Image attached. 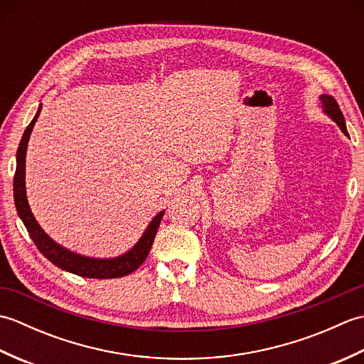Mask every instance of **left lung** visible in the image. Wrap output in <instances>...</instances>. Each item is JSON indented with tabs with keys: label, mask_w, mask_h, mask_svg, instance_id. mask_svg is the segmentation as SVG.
<instances>
[{
	"label": "left lung",
	"mask_w": 364,
	"mask_h": 364,
	"mask_svg": "<svg viewBox=\"0 0 364 364\" xmlns=\"http://www.w3.org/2000/svg\"><path fill=\"white\" fill-rule=\"evenodd\" d=\"M321 103H322V109L323 112H326L328 117L336 122V125L341 128L343 133L346 136H349V133H347V128H346V120H344V115L341 112V109H339V106L336 103V100L331 97V95H321Z\"/></svg>",
	"instance_id": "left-lung-1"
}]
</instances>
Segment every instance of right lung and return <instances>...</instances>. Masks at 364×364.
Here are the masks:
<instances>
[{
  "instance_id": "add662e5",
  "label": "right lung",
  "mask_w": 364,
  "mask_h": 364,
  "mask_svg": "<svg viewBox=\"0 0 364 364\" xmlns=\"http://www.w3.org/2000/svg\"><path fill=\"white\" fill-rule=\"evenodd\" d=\"M42 111V105L38 106V109L34 115V119L31 120L28 128L23 133V137L17 150V168H15L14 175V202L17 213L20 215L21 222L25 223L28 233L33 239V242L37 245V249L46 259H50L54 266L60 267L67 272L76 274L80 277L87 278H119L125 277L142 264L145 258L149 257V252L153 245L154 236H156L158 227L161 223L164 211L158 213L154 215L153 220L149 223V227L144 231L142 237L134 244L133 249H129L127 253L120 255L115 258H90L82 257L80 253H75L72 250L65 249L60 244L45 233L42 227L38 225L34 214L31 213V208L28 205L26 198V186H25V166H26V149L29 136L33 133V128L37 122L38 114Z\"/></svg>"
}]
</instances>
